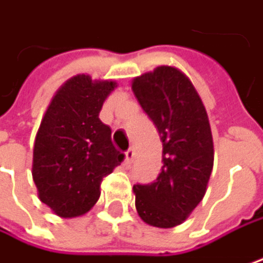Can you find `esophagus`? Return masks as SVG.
I'll list each match as a JSON object with an SVG mask.
<instances>
[{
	"mask_svg": "<svg viewBox=\"0 0 263 263\" xmlns=\"http://www.w3.org/2000/svg\"><path fill=\"white\" fill-rule=\"evenodd\" d=\"M125 155H126V164H132V161L135 158V151L134 149H128Z\"/></svg>",
	"mask_w": 263,
	"mask_h": 263,
	"instance_id": "esophagus-1",
	"label": "esophagus"
}]
</instances>
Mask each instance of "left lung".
Segmentation results:
<instances>
[{"label":"left lung","mask_w":263,"mask_h":263,"mask_svg":"<svg viewBox=\"0 0 263 263\" xmlns=\"http://www.w3.org/2000/svg\"><path fill=\"white\" fill-rule=\"evenodd\" d=\"M132 91L162 141V168L151 183L134 185L135 208L151 226L183 223L202 202L214 165L211 125L199 93L179 69L159 66L134 78Z\"/></svg>","instance_id":"1"}]
</instances>
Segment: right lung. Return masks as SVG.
<instances>
[{
  "mask_svg": "<svg viewBox=\"0 0 263 263\" xmlns=\"http://www.w3.org/2000/svg\"><path fill=\"white\" fill-rule=\"evenodd\" d=\"M114 81L77 75L61 85L46 109L33 149V180L40 202L59 217L88 212L101 196V182L125 155L99 119Z\"/></svg>",
  "mask_w": 263,
  "mask_h": 263,
  "instance_id": "right-lung-1",
  "label": "right lung"
}]
</instances>
